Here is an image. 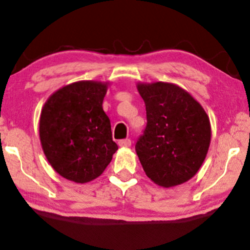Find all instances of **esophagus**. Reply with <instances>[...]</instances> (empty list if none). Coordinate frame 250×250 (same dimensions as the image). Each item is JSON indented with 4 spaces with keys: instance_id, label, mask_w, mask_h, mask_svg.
I'll use <instances>...</instances> for the list:
<instances>
[{
    "instance_id": "obj_1",
    "label": "esophagus",
    "mask_w": 250,
    "mask_h": 250,
    "mask_svg": "<svg viewBox=\"0 0 250 250\" xmlns=\"http://www.w3.org/2000/svg\"><path fill=\"white\" fill-rule=\"evenodd\" d=\"M118 144H119V146L128 147V146H131V139H128V138L122 139V141L118 142Z\"/></svg>"
}]
</instances>
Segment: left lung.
Masks as SVG:
<instances>
[{
	"label": "left lung",
	"mask_w": 250,
	"mask_h": 250,
	"mask_svg": "<svg viewBox=\"0 0 250 250\" xmlns=\"http://www.w3.org/2000/svg\"><path fill=\"white\" fill-rule=\"evenodd\" d=\"M146 127L136 152L146 176L162 187L178 186L197 174L211 142V124L188 92L167 82L138 83Z\"/></svg>",
	"instance_id": "obj_1"
}]
</instances>
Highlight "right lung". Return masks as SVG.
Segmentation results:
<instances>
[{"label":"right lung","instance_id":"add662e5","mask_svg":"<svg viewBox=\"0 0 250 250\" xmlns=\"http://www.w3.org/2000/svg\"><path fill=\"white\" fill-rule=\"evenodd\" d=\"M107 82L80 81L61 88L42 109L39 136L52 168L85 184L104 173L118 150L103 108Z\"/></svg>","mask_w":250,"mask_h":250}]
</instances>
